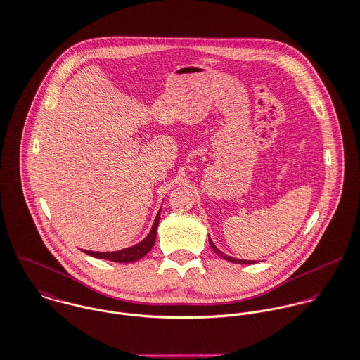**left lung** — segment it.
Here are the masks:
<instances>
[{"instance_id":"1","label":"left lung","mask_w":360,"mask_h":360,"mask_svg":"<svg viewBox=\"0 0 360 360\" xmlns=\"http://www.w3.org/2000/svg\"><path fill=\"white\" fill-rule=\"evenodd\" d=\"M210 244H211V247L214 248V251H215L218 255H221L222 258H225V259H228V261H231V262H236V264H251V262H254V261H247V259H238V258H233V257H229V255L224 254V252L212 243V240L211 239H210Z\"/></svg>"}]
</instances>
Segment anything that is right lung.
I'll return each instance as SVG.
<instances>
[{
    "mask_svg": "<svg viewBox=\"0 0 360 360\" xmlns=\"http://www.w3.org/2000/svg\"><path fill=\"white\" fill-rule=\"evenodd\" d=\"M159 215H160V211L156 215L155 224H153L152 231L148 235V238L142 240L141 243L132 245V247L124 248V250H120V251H113V252H98V251H88V250H82V251H85L86 254L92 255V257L103 258V259H110V261H116V262H132V261H136V259L142 258L148 251H150V248L155 244L156 231H158V225H159Z\"/></svg>",
    "mask_w": 360,
    "mask_h": 360,
    "instance_id": "right-lung-1",
    "label": "right lung"
}]
</instances>
